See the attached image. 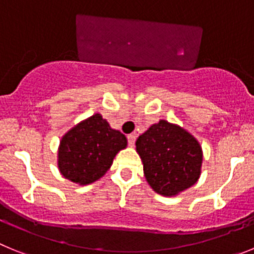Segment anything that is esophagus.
I'll list each match as a JSON object with an SVG mask.
<instances>
[{"label":"esophagus","mask_w":254,"mask_h":254,"mask_svg":"<svg viewBox=\"0 0 254 254\" xmlns=\"http://www.w3.org/2000/svg\"><path fill=\"white\" fill-rule=\"evenodd\" d=\"M127 143H129L130 147H133L134 143H135V134H129L127 135Z\"/></svg>","instance_id":"34e87169"}]
</instances>
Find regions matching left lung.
Masks as SVG:
<instances>
[{
    "label": "left lung",
    "instance_id": "obj_1",
    "mask_svg": "<svg viewBox=\"0 0 254 254\" xmlns=\"http://www.w3.org/2000/svg\"><path fill=\"white\" fill-rule=\"evenodd\" d=\"M135 145L145 179L156 193L173 197L199 179L202 148L179 125L160 120L139 135Z\"/></svg>",
    "mask_w": 254,
    "mask_h": 254
}]
</instances>
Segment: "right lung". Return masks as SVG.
<instances>
[{
  "label": "right lung",
  "mask_w": 254,
  "mask_h": 254,
  "mask_svg": "<svg viewBox=\"0 0 254 254\" xmlns=\"http://www.w3.org/2000/svg\"><path fill=\"white\" fill-rule=\"evenodd\" d=\"M127 144V136L94 114L69 130L59 147V170L65 179L87 185L102 178L119 151Z\"/></svg>",
  "instance_id": "obj_1"
}]
</instances>
